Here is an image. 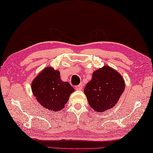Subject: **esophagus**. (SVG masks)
Returning <instances> with one entry per match:
<instances>
[{"label":"esophagus","mask_w":153,"mask_h":153,"mask_svg":"<svg viewBox=\"0 0 153 153\" xmlns=\"http://www.w3.org/2000/svg\"><path fill=\"white\" fill-rule=\"evenodd\" d=\"M82 88H83V85L82 84H80L75 87V89H76V90H82Z\"/></svg>","instance_id":"34e87169"}]
</instances>
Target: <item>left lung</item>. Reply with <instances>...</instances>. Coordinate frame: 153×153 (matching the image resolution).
<instances>
[{"mask_svg": "<svg viewBox=\"0 0 153 153\" xmlns=\"http://www.w3.org/2000/svg\"><path fill=\"white\" fill-rule=\"evenodd\" d=\"M124 89L125 82L121 74L105 65L93 72L84 93L93 110L102 113L116 105Z\"/></svg>", "mask_w": 153, "mask_h": 153, "instance_id": "left-lung-1", "label": "left lung"}]
</instances>
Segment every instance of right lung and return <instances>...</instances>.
I'll list each match as a JSON object with an SVG mask.
<instances>
[{
  "mask_svg": "<svg viewBox=\"0 0 153 153\" xmlns=\"http://www.w3.org/2000/svg\"><path fill=\"white\" fill-rule=\"evenodd\" d=\"M31 91L42 106L51 111H58L64 108L74 89L68 82L62 81L60 71L48 66L33 80Z\"/></svg>",
  "mask_w": 153,
  "mask_h": 153,
  "instance_id": "add662e5",
  "label": "right lung"
}]
</instances>
